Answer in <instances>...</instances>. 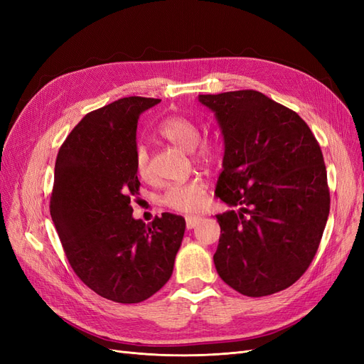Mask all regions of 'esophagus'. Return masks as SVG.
Segmentation results:
<instances>
[{
  "instance_id": "34e87169",
  "label": "esophagus",
  "mask_w": 364,
  "mask_h": 364,
  "mask_svg": "<svg viewBox=\"0 0 364 364\" xmlns=\"http://www.w3.org/2000/svg\"><path fill=\"white\" fill-rule=\"evenodd\" d=\"M185 222H186V228L188 229H193L196 228L197 225H199L202 222V217H197V215H186L185 217Z\"/></svg>"
}]
</instances>
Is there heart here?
Returning a JSON list of instances; mask_svg holds the SVG:
<instances>
[{"mask_svg": "<svg viewBox=\"0 0 364 364\" xmlns=\"http://www.w3.org/2000/svg\"><path fill=\"white\" fill-rule=\"evenodd\" d=\"M159 135L168 139L171 144L178 146L185 151H191L196 161L202 164H214L222 149L213 138H200V126L196 119L183 115H173L165 118L159 124ZM135 171L142 179L150 178V158L146 146H136L135 149ZM206 183L200 178H193L185 183L171 185L165 190L162 202L170 209L179 213H194L205 205Z\"/></svg>", "mask_w": 364, "mask_h": 364, "instance_id": "1", "label": "heart"}]
</instances>
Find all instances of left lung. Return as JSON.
I'll return each instance as SVG.
<instances>
[{
  "label": "left lung",
  "mask_w": 364,
  "mask_h": 364,
  "mask_svg": "<svg viewBox=\"0 0 364 364\" xmlns=\"http://www.w3.org/2000/svg\"><path fill=\"white\" fill-rule=\"evenodd\" d=\"M225 139L215 196L214 264L229 287L259 297L290 287L310 266L329 214L321 146L305 121L258 91L199 95Z\"/></svg>",
  "instance_id": "left-lung-1"
}]
</instances>
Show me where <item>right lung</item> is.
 Instances as JSON below:
<instances>
[{
  "label": "right lung",
  "instance_id": "add662e5",
  "mask_svg": "<svg viewBox=\"0 0 364 364\" xmlns=\"http://www.w3.org/2000/svg\"><path fill=\"white\" fill-rule=\"evenodd\" d=\"M159 98L124 97L86 114L63 141L54 167L50 214L70 266L85 285L119 304H138L173 273L185 218L135 220L139 115Z\"/></svg>",
  "mask_w": 364,
  "mask_h": 364
}]
</instances>
